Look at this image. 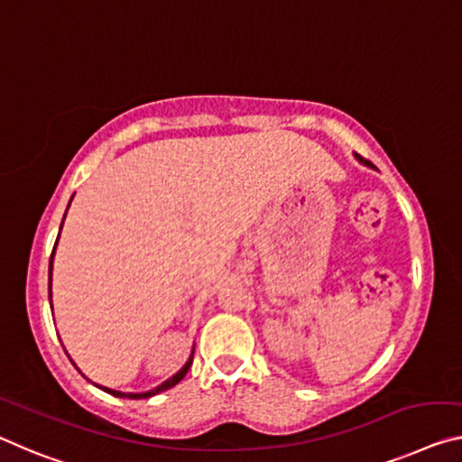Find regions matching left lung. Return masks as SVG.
I'll return each instance as SVG.
<instances>
[{
    "label": "left lung",
    "instance_id": "8db88e82",
    "mask_svg": "<svg viewBox=\"0 0 462 462\" xmlns=\"http://www.w3.org/2000/svg\"><path fill=\"white\" fill-rule=\"evenodd\" d=\"M356 158H357V160H360V162H362V164H368V160H364V158H360V156H357V153H356Z\"/></svg>",
    "mask_w": 462,
    "mask_h": 462
}]
</instances>
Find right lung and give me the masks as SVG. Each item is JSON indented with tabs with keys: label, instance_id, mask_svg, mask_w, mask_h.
Returning a JSON list of instances; mask_svg holds the SVG:
<instances>
[{
	"label": "right lung",
	"instance_id": "1",
	"mask_svg": "<svg viewBox=\"0 0 462 462\" xmlns=\"http://www.w3.org/2000/svg\"><path fill=\"white\" fill-rule=\"evenodd\" d=\"M71 199H73V197H71ZM71 199H69V203H71ZM68 208H69V205H68ZM65 214H68V211H65ZM63 219H65V216H63ZM61 228H63V222H61ZM61 228H60V232H61ZM57 240H60V234H57ZM55 248H57V243H55V246H53V253H51V261H49V300H51V271H53V257H55ZM193 351H195V347H193ZM193 351H191V356H189L187 364L182 365V368L177 372V374L171 376V378H168V380H164L162 384L156 386V389L148 391V393H121V391L106 389V386H100V384H97V386H98V389L105 391V393H108V394H115V397H119V399H150V397H153V394H158V393H162V391H168V389H172L174 384H179L180 380L185 378V374H187L189 368H191V364H193Z\"/></svg>",
	"mask_w": 462,
	"mask_h": 462
}]
</instances>
